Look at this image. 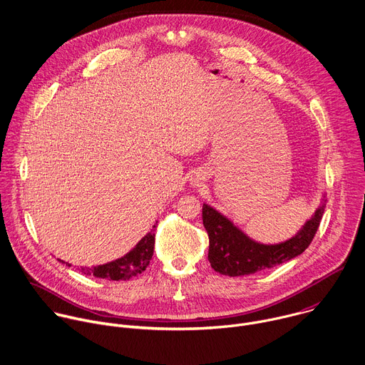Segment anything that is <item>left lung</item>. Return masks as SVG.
<instances>
[{"label":"left lung","mask_w":365,"mask_h":365,"mask_svg":"<svg viewBox=\"0 0 365 365\" xmlns=\"http://www.w3.org/2000/svg\"><path fill=\"white\" fill-rule=\"evenodd\" d=\"M324 198L322 194L318 208L292 237L274 244L252 240L228 217L204 202L202 224L210 238L211 267L222 275L238 277L268 269L298 257L311 244L318 230L325 208Z\"/></svg>","instance_id":"8db88e82"}]
</instances>
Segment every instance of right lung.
Masks as SVG:
<instances>
[{
    "label": "right lung",
    "mask_w": 365,
    "mask_h": 365,
    "mask_svg": "<svg viewBox=\"0 0 365 365\" xmlns=\"http://www.w3.org/2000/svg\"><path fill=\"white\" fill-rule=\"evenodd\" d=\"M155 227L157 225L154 224L153 230L148 234H145L137 242V245L131 251H128L125 255H123L114 261H110L107 264L96 265L91 268L80 267L78 269L86 275H94L97 278H106V279H113V281H127L133 277H137L148 267L150 259L153 258L154 242H155V232H154ZM58 261L71 267V264H68L63 259H58Z\"/></svg>",
    "instance_id": "obj_1"
}]
</instances>
